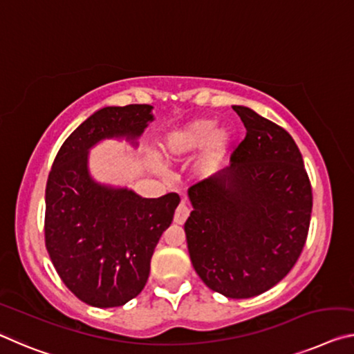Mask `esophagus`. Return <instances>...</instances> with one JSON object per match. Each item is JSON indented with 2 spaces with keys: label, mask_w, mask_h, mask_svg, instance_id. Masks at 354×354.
Segmentation results:
<instances>
[{
  "label": "esophagus",
  "mask_w": 354,
  "mask_h": 354,
  "mask_svg": "<svg viewBox=\"0 0 354 354\" xmlns=\"http://www.w3.org/2000/svg\"><path fill=\"white\" fill-rule=\"evenodd\" d=\"M189 214H190L189 206L186 203V200H183L175 211V223H178V225H183V223L186 222V218L189 217Z\"/></svg>",
  "instance_id": "obj_1"
}]
</instances>
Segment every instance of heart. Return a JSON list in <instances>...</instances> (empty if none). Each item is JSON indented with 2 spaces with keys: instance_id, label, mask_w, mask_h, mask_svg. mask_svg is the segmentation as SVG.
<instances>
[{
  "instance_id": "b5f03b06",
  "label": "heart",
  "mask_w": 354,
  "mask_h": 354,
  "mask_svg": "<svg viewBox=\"0 0 354 354\" xmlns=\"http://www.w3.org/2000/svg\"><path fill=\"white\" fill-rule=\"evenodd\" d=\"M216 121L194 120L186 126L168 132L162 140V149L171 159H183L206 146L195 164V170L198 175L207 176L216 171L228 147V133L223 131L216 132Z\"/></svg>"
}]
</instances>
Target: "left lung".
<instances>
[{"instance_id":"8db88e82","label":"left lung","mask_w":354,"mask_h":354,"mask_svg":"<svg viewBox=\"0 0 354 354\" xmlns=\"http://www.w3.org/2000/svg\"><path fill=\"white\" fill-rule=\"evenodd\" d=\"M233 110L248 133L230 167L189 187L194 211L184 232L206 287L245 299L272 288L298 261L310 225L312 186L283 127L248 106Z\"/></svg>"}]
</instances>
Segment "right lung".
I'll list each match as a JSON object with an SVG mask.
<instances>
[{
	"instance_id": "1",
	"label": "right lung",
	"mask_w": 354,
	"mask_h": 354,
	"mask_svg": "<svg viewBox=\"0 0 354 354\" xmlns=\"http://www.w3.org/2000/svg\"><path fill=\"white\" fill-rule=\"evenodd\" d=\"M153 106H105L82 122L56 154L46 187V248L63 283L93 307H120L149 276L151 257L170 227L179 195L142 198L94 183L88 149L104 138L136 140Z\"/></svg>"
}]
</instances>
